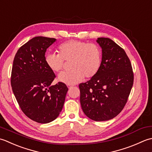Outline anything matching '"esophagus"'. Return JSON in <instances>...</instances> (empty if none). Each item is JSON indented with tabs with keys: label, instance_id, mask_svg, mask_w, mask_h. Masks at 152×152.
Segmentation results:
<instances>
[{
	"label": "esophagus",
	"instance_id": "obj_1",
	"mask_svg": "<svg viewBox=\"0 0 152 152\" xmlns=\"http://www.w3.org/2000/svg\"><path fill=\"white\" fill-rule=\"evenodd\" d=\"M73 86H74V85H67V87L69 88V89H70V88H73Z\"/></svg>",
	"mask_w": 152,
	"mask_h": 152
}]
</instances>
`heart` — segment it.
Masks as SVG:
<instances>
[{"instance_id": "heart-1", "label": "heart", "mask_w": 152, "mask_h": 152, "mask_svg": "<svg viewBox=\"0 0 152 152\" xmlns=\"http://www.w3.org/2000/svg\"><path fill=\"white\" fill-rule=\"evenodd\" d=\"M58 54H48L45 57L46 66L54 72H60L64 67V61H70L69 72L58 76L60 81L75 85L84 79H91L100 69L102 61L101 48L95 43L69 40L58 48Z\"/></svg>"}]
</instances>
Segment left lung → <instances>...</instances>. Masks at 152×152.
I'll list each match as a JSON object with an SVG mask.
<instances>
[{"instance_id": "8db88e82", "label": "left lung", "mask_w": 152, "mask_h": 152, "mask_svg": "<svg viewBox=\"0 0 152 152\" xmlns=\"http://www.w3.org/2000/svg\"><path fill=\"white\" fill-rule=\"evenodd\" d=\"M96 42L102 49L101 67L96 75L79 84L80 102L88 118L104 121L123 110L132 87L134 74L121 47L109 38L100 37Z\"/></svg>"}]
</instances>
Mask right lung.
Returning <instances> with one entry per match:
<instances>
[{"label": "right lung", "mask_w": 152, "mask_h": 152, "mask_svg": "<svg viewBox=\"0 0 152 152\" xmlns=\"http://www.w3.org/2000/svg\"><path fill=\"white\" fill-rule=\"evenodd\" d=\"M56 39L36 37L21 46L14 59L11 86L25 115L48 123L62 110L68 88L64 83L52 85L56 75L45 62V52Z\"/></svg>", "instance_id": "right-lung-1"}]
</instances>
